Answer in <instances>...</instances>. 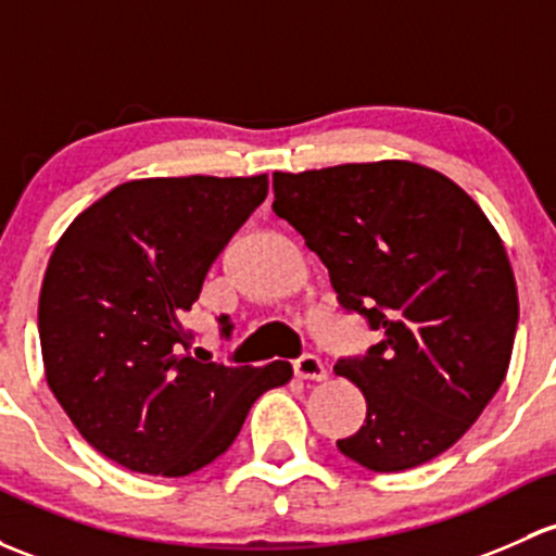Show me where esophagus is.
Listing matches in <instances>:
<instances>
[{
    "mask_svg": "<svg viewBox=\"0 0 556 556\" xmlns=\"http://www.w3.org/2000/svg\"><path fill=\"white\" fill-rule=\"evenodd\" d=\"M293 367H295V376L306 378V381H325L327 378L325 362L312 352L298 356V359L293 362Z\"/></svg>",
    "mask_w": 556,
    "mask_h": 556,
    "instance_id": "esophagus-1",
    "label": "esophagus"
}]
</instances>
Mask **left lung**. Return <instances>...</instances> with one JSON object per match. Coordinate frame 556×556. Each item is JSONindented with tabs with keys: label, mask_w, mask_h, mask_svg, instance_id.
I'll return each mask as SVG.
<instances>
[{
	"label": "left lung",
	"mask_w": 556,
	"mask_h": 556,
	"mask_svg": "<svg viewBox=\"0 0 556 556\" xmlns=\"http://www.w3.org/2000/svg\"><path fill=\"white\" fill-rule=\"evenodd\" d=\"M274 213L327 266L346 314L381 341L341 356L367 418L336 445L370 471H405L469 431L509 370L519 301L479 204L429 167L386 160L274 173Z\"/></svg>",
	"instance_id": "1"
}]
</instances>
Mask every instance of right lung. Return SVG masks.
<instances>
[{
	"mask_svg": "<svg viewBox=\"0 0 556 556\" xmlns=\"http://www.w3.org/2000/svg\"><path fill=\"white\" fill-rule=\"evenodd\" d=\"M266 194V175L130 180L58 239L39 295L47 383L79 434L125 469L200 471L231 447L263 391L293 378L282 359L200 362L184 327L210 266ZM218 325L229 338L231 319Z\"/></svg>",
	"mask_w": 556,
	"mask_h": 556,
	"instance_id": "1",
	"label": "right lung"
}]
</instances>
